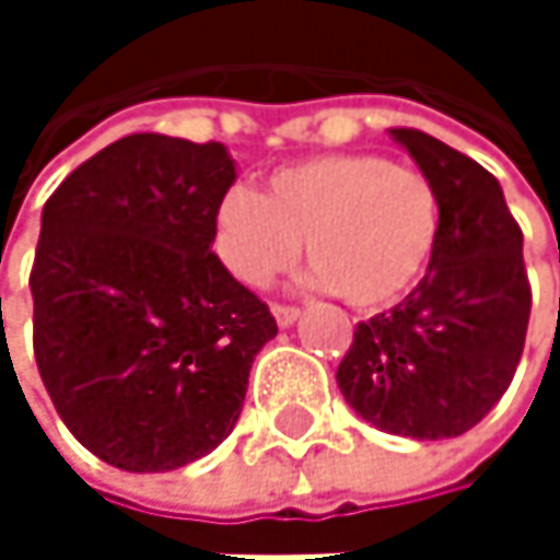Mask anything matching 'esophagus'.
<instances>
[{
    "mask_svg": "<svg viewBox=\"0 0 560 560\" xmlns=\"http://www.w3.org/2000/svg\"><path fill=\"white\" fill-rule=\"evenodd\" d=\"M272 314H276V320H279V327H291L294 320H298V307L294 304H272Z\"/></svg>",
    "mask_w": 560,
    "mask_h": 560,
    "instance_id": "34e87169",
    "label": "esophagus"
}]
</instances>
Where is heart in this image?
<instances>
[{
    "label": "heart",
    "mask_w": 560,
    "mask_h": 560,
    "mask_svg": "<svg viewBox=\"0 0 560 560\" xmlns=\"http://www.w3.org/2000/svg\"><path fill=\"white\" fill-rule=\"evenodd\" d=\"M444 226L438 184L383 155H320L272 171L262 197L233 187L217 207V253L249 288L298 259L357 311L398 304L424 279Z\"/></svg>",
    "instance_id": "1"
}]
</instances>
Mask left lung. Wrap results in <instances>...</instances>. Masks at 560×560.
I'll use <instances>...</instances> for the list:
<instances>
[{"instance_id":"1","label":"left lung","mask_w":560,"mask_h":560,"mask_svg":"<svg viewBox=\"0 0 560 560\" xmlns=\"http://www.w3.org/2000/svg\"><path fill=\"white\" fill-rule=\"evenodd\" d=\"M392 139L441 190V243L401 304L357 324L337 386L380 431L457 438L503 398L525 347L532 284L522 230L483 165L418 129L398 126Z\"/></svg>"}]
</instances>
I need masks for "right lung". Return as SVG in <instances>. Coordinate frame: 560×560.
Masks as SVG:
<instances>
[{"label": "right lung", "mask_w": 560, "mask_h": 560, "mask_svg": "<svg viewBox=\"0 0 560 560\" xmlns=\"http://www.w3.org/2000/svg\"><path fill=\"white\" fill-rule=\"evenodd\" d=\"M233 180L220 142L136 132L45 203L28 279L38 373L70 434L119 470H177L230 438L279 334L210 249Z\"/></svg>", "instance_id": "obj_1"}]
</instances>
